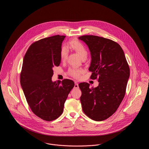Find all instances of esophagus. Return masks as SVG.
Wrapping results in <instances>:
<instances>
[{
	"label": "esophagus",
	"mask_w": 149,
	"mask_h": 149,
	"mask_svg": "<svg viewBox=\"0 0 149 149\" xmlns=\"http://www.w3.org/2000/svg\"><path fill=\"white\" fill-rule=\"evenodd\" d=\"M74 83H75L74 88H75V89H78V88H79V85H78V82H77V81H75Z\"/></svg>",
	"instance_id": "1"
}]
</instances>
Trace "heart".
<instances>
[{
  "label": "heart",
  "mask_w": 149,
  "mask_h": 149,
  "mask_svg": "<svg viewBox=\"0 0 149 149\" xmlns=\"http://www.w3.org/2000/svg\"><path fill=\"white\" fill-rule=\"evenodd\" d=\"M68 47L74 51H75L80 58L83 59H86L88 57V51L86 49L85 46L77 40H73L71 41ZM68 56V50L66 48L63 47L60 51V58L61 61H64ZM68 73L73 78L78 79L80 77L81 74L82 73V70L74 67H71L68 69Z\"/></svg>",
  "instance_id": "1"
}]
</instances>
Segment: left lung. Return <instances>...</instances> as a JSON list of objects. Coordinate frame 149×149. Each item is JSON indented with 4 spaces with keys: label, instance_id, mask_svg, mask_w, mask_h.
Returning <instances> with one entry per match:
<instances>
[{
    "label": "left lung",
    "instance_id": "obj_1",
    "mask_svg": "<svg viewBox=\"0 0 149 149\" xmlns=\"http://www.w3.org/2000/svg\"><path fill=\"white\" fill-rule=\"evenodd\" d=\"M79 39L86 44L91 52L90 78L98 79L99 82L96 88H90L85 82L79 84L83 111L93 120H105L117 111L125 97L129 66L118 43L97 36H82Z\"/></svg>",
    "mask_w": 149,
    "mask_h": 149
}]
</instances>
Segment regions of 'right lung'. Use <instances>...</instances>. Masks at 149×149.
Masks as SVG:
<instances>
[{
    "mask_svg": "<svg viewBox=\"0 0 149 149\" xmlns=\"http://www.w3.org/2000/svg\"><path fill=\"white\" fill-rule=\"evenodd\" d=\"M65 36L56 35L33 43L23 61L20 82L33 113L43 120L51 121L60 117L64 103L74 86L65 79L52 82L53 68L61 62L60 51Z\"/></svg>",
    "mask_w": 149,
    "mask_h": 149,
    "instance_id": "1",
    "label": "right lung"
}]
</instances>
